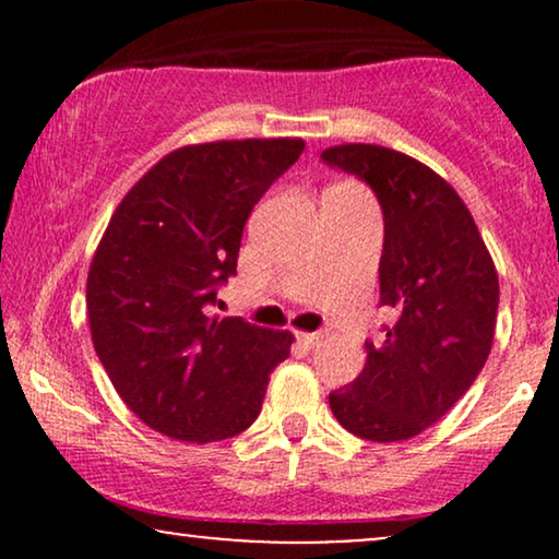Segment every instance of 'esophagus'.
I'll list each match as a JSON object with an SVG mask.
<instances>
[{"mask_svg": "<svg viewBox=\"0 0 559 559\" xmlns=\"http://www.w3.org/2000/svg\"><path fill=\"white\" fill-rule=\"evenodd\" d=\"M320 338H323L320 333H297V341L305 343V346H316V343H320Z\"/></svg>", "mask_w": 559, "mask_h": 559, "instance_id": "obj_1", "label": "esophagus"}]
</instances>
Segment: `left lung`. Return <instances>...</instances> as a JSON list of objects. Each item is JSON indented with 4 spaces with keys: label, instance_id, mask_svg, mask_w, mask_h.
<instances>
[{
    "label": "left lung",
    "instance_id": "left-lung-1",
    "mask_svg": "<svg viewBox=\"0 0 559 559\" xmlns=\"http://www.w3.org/2000/svg\"><path fill=\"white\" fill-rule=\"evenodd\" d=\"M320 157L379 198L381 305L396 316L384 341H366L364 371L328 402L358 438L409 440L438 423L484 369L499 274L461 195L427 165L379 144H338Z\"/></svg>",
    "mask_w": 559,
    "mask_h": 559
}]
</instances>
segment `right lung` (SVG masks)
Instances as JSON below:
<instances>
[{"instance_id":"1","label":"right lung","mask_w":559,"mask_h":559,"mask_svg":"<svg viewBox=\"0 0 559 559\" xmlns=\"http://www.w3.org/2000/svg\"><path fill=\"white\" fill-rule=\"evenodd\" d=\"M302 140H224L165 155L121 198L86 282L91 338L144 425L218 442L262 412L293 333L211 318L236 274L249 213L302 155Z\"/></svg>"}]
</instances>
